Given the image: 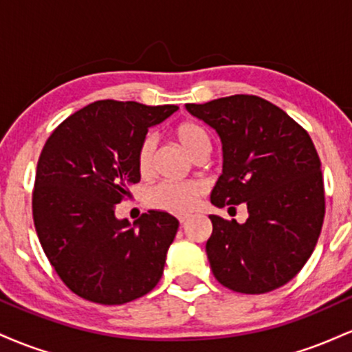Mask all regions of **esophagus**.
<instances>
[{
	"instance_id": "obj_1",
	"label": "esophagus",
	"mask_w": 352,
	"mask_h": 352,
	"mask_svg": "<svg viewBox=\"0 0 352 352\" xmlns=\"http://www.w3.org/2000/svg\"><path fill=\"white\" fill-rule=\"evenodd\" d=\"M188 218H190V215H180L179 217V221H180V223H185V221H187Z\"/></svg>"
}]
</instances>
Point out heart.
Here are the masks:
<instances>
[{
    "instance_id": "obj_1",
    "label": "heart",
    "mask_w": 352,
    "mask_h": 352,
    "mask_svg": "<svg viewBox=\"0 0 352 352\" xmlns=\"http://www.w3.org/2000/svg\"><path fill=\"white\" fill-rule=\"evenodd\" d=\"M173 135H175L180 147L192 159H195L201 152L210 151V147H212V140H210L207 129L204 125L192 122V120H185V122L177 125ZM153 148H155L153 137H145L137 148L135 165L142 177L151 175L152 172ZM201 193H204V188L197 182H182V184L160 182V184L147 190L145 200H147L148 207L152 208L170 213H188L197 205Z\"/></svg>"
}]
</instances>
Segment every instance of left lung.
I'll return each instance as SVG.
<instances>
[{
	"label": "left lung",
	"instance_id": "8db88e82",
	"mask_svg": "<svg viewBox=\"0 0 352 352\" xmlns=\"http://www.w3.org/2000/svg\"><path fill=\"white\" fill-rule=\"evenodd\" d=\"M218 132L223 173L213 188L218 208L246 204L245 223L210 215L207 256L225 288L263 294L286 285L313 253L324 220L321 160L308 132L258 96L235 94L187 104Z\"/></svg>",
	"mask_w": 352,
	"mask_h": 352
}]
</instances>
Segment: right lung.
<instances>
[{
	"label": "right lung",
	"instance_id": "add662e5",
	"mask_svg": "<svg viewBox=\"0 0 352 352\" xmlns=\"http://www.w3.org/2000/svg\"><path fill=\"white\" fill-rule=\"evenodd\" d=\"M177 109L96 100L44 144L33 190L36 233L58 276L84 300L124 305L162 278L179 220L151 210L131 227L114 207L140 180L135 155L148 129Z\"/></svg>",
	"mask_w": 352,
	"mask_h": 352
}]
</instances>
